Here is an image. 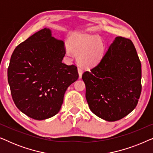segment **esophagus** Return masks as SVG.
Returning a JSON list of instances; mask_svg holds the SVG:
<instances>
[{"label":"esophagus","mask_w":153,"mask_h":153,"mask_svg":"<svg viewBox=\"0 0 153 153\" xmlns=\"http://www.w3.org/2000/svg\"><path fill=\"white\" fill-rule=\"evenodd\" d=\"M78 72L79 75V78H81V76H82L83 74V69L81 68V67H79L78 68Z\"/></svg>","instance_id":"obj_1"}]
</instances>
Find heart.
Returning <instances> with one entry per match:
<instances>
[{
  "mask_svg": "<svg viewBox=\"0 0 153 153\" xmlns=\"http://www.w3.org/2000/svg\"><path fill=\"white\" fill-rule=\"evenodd\" d=\"M67 53H74L81 65L91 67L97 65L103 58L104 45L97 35L80 33L70 37L68 40Z\"/></svg>",
  "mask_w": 153,
  "mask_h": 153,
  "instance_id": "obj_1",
  "label": "heart"
}]
</instances>
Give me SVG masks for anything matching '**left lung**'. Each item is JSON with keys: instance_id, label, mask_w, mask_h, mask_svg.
I'll return each mask as SVG.
<instances>
[{"instance_id": "left-lung-1", "label": "left lung", "mask_w": 153, "mask_h": 153, "mask_svg": "<svg viewBox=\"0 0 153 153\" xmlns=\"http://www.w3.org/2000/svg\"><path fill=\"white\" fill-rule=\"evenodd\" d=\"M82 79L93 114L109 122L127 116L141 93V63L132 42L117 37L99 63L83 72Z\"/></svg>"}]
</instances>
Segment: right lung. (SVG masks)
I'll use <instances>...</instances> for the list:
<instances>
[{
	"label": "right lung",
	"instance_id": "add662e5",
	"mask_svg": "<svg viewBox=\"0 0 153 153\" xmlns=\"http://www.w3.org/2000/svg\"><path fill=\"white\" fill-rule=\"evenodd\" d=\"M65 53L63 42L46 28L14 50L7 80L14 104L26 116L41 120L60 111L66 90L79 78L76 65L62 62Z\"/></svg>",
	"mask_w": 153,
	"mask_h": 153
}]
</instances>
